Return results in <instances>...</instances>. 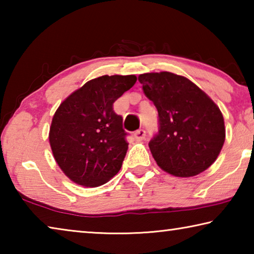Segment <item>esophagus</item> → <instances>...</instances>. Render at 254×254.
I'll return each mask as SVG.
<instances>
[{
    "label": "esophagus",
    "mask_w": 254,
    "mask_h": 254,
    "mask_svg": "<svg viewBox=\"0 0 254 254\" xmlns=\"http://www.w3.org/2000/svg\"><path fill=\"white\" fill-rule=\"evenodd\" d=\"M134 139L136 140V141H142L144 137H145V131L144 130H142V128H141V130H137V131H135L134 132Z\"/></svg>",
    "instance_id": "1"
}]
</instances>
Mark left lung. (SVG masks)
<instances>
[{"label":"left lung","mask_w":254,"mask_h":254,"mask_svg":"<svg viewBox=\"0 0 254 254\" xmlns=\"http://www.w3.org/2000/svg\"><path fill=\"white\" fill-rule=\"evenodd\" d=\"M159 114L149 142L157 165L176 177H192L214 163L225 141L222 112L198 86L169 71L139 76Z\"/></svg>","instance_id":"1"}]
</instances>
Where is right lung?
I'll use <instances>...</instances> for the list:
<instances>
[{"instance_id": "right-lung-1", "label": "right lung", "mask_w": 254, "mask_h": 254, "mask_svg": "<svg viewBox=\"0 0 254 254\" xmlns=\"http://www.w3.org/2000/svg\"><path fill=\"white\" fill-rule=\"evenodd\" d=\"M135 81L134 75L97 77L71 93L56 111L50 147L60 169L77 185L101 186L121 169L127 133L113 103Z\"/></svg>"}]
</instances>
